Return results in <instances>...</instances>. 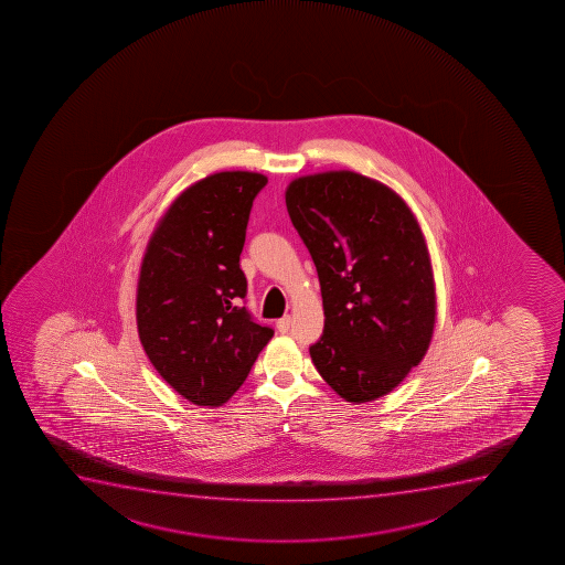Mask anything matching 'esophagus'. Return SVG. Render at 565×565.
I'll use <instances>...</instances> for the list:
<instances>
[{"mask_svg": "<svg viewBox=\"0 0 565 565\" xmlns=\"http://www.w3.org/2000/svg\"><path fill=\"white\" fill-rule=\"evenodd\" d=\"M278 331L279 332H287L289 331V327H291V316H284V318L278 319Z\"/></svg>", "mask_w": 565, "mask_h": 565, "instance_id": "1", "label": "esophagus"}]
</instances>
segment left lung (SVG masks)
<instances>
[{"mask_svg":"<svg viewBox=\"0 0 565 565\" xmlns=\"http://www.w3.org/2000/svg\"><path fill=\"white\" fill-rule=\"evenodd\" d=\"M286 204L323 297L313 365L348 403L384 397L431 344L437 299L418 221L390 186L350 170L292 180Z\"/></svg>","mask_w":565,"mask_h":565,"instance_id":"left-lung-1","label":"left lung"}]
</instances>
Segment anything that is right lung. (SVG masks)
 <instances>
[{
    "label": "right lung",
    "instance_id": "right-lung-1",
    "mask_svg": "<svg viewBox=\"0 0 565 565\" xmlns=\"http://www.w3.org/2000/svg\"><path fill=\"white\" fill-rule=\"evenodd\" d=\"M257 172H217L173 200L141 260L136 321L147 358L181 397L221 406L244 384L270 327L255 323L239 268Z\"/></svg>",
    "mask_w": 565,
    "mask_h": 565
}]
</instances>
